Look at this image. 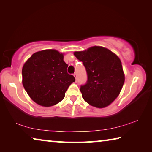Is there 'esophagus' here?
<instances>
[{
  "label": "esophagus",
  "instance_id": "1",
  "mask_svg": "<svg viewBox=\"0 0 152 152\" xmlns=\"http://www.w3.org/2000/svg\"><path fill=\"white\" fill-rule=\"evenodd\" d=\"M74 78H75V79H76V81H77V75H76V73L74 74Z\"/></svg>",
  "mask_w": 152,
  "mask_h": 152
}]
</instances>
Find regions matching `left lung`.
<instances>
[{
    "label": "left lung",
    "mask_w": 152,
    "mask_h": 152,
    "mask_svg": "<svg viewBox=\"0 0 152 152\" xmlns=\"http://www.w3.org/2000/svg\"><path fill=\"white\" fill-rule=\"evenodd\" d=\"M74 54L83 62L87 73L86 83L80 86L84 100L98 108L108 106L119 95L124 83L119 57L106 48L97 46Z\"/></svg>",
    "instance_id": "1"
}]
</instances>
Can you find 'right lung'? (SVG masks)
<instances>
[{"mask_svg": "<svg viewBox=\"0 0 152 152\" xmlns=\"http://www.w3.org/2000/svg\"><path fill=\"white\" fill-rule=\"evenodd\" d=\"M64 55L54 49L34 53L24 64L22 83L30 98L44 107L54 105L63 99L69 86L75 81L67 72Z\"/></svg>", "mask_w": 152, "mask_h": 152, "instance_id": "1", "label": "right lung"}]
</instances>
